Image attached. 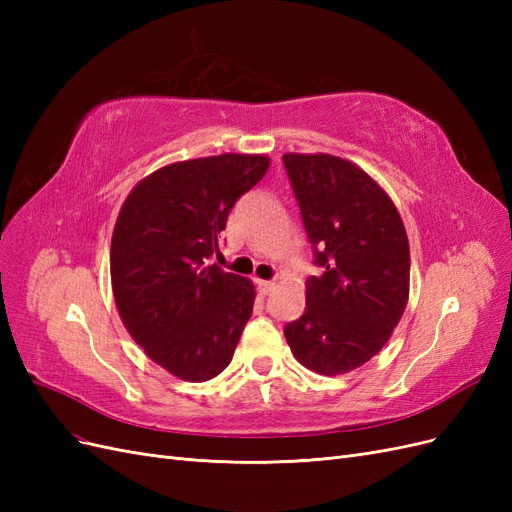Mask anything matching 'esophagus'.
I'll list each match as a JSON object with an SVG mask.
<instances>
[{"instance_id": "34e87169", "label": "esophagus", "mask_w": 512, "mask_h": 512, "mask_svg": "<svg viewBox=\"0 0 512 512\" xmlns=\"http://www.w3.org/2000/svg\"><path fill=\"white\" fill-rule=\"evenodd\" d=\"M256 286H258V292L262 294V297H265V294L273 292V288H275V282H267V280H256Z\"/></svg>"}]
</instances>
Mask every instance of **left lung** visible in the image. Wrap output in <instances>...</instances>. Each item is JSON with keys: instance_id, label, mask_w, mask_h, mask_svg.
Returning <instances> with one entry per match:
<instances>
[{"instance_id": "left-lung-1", "label": "left lung", "mask_w": 512, "mask_h": 512, "mask_svg": "<svg viewBox=\"0 0 512 512\" xmlns=\"http://www.w3.org/2000/svg\"><path fill=\"white\" fill-rule=\"evenodd\" d=\"M318 275L305 282V312L286 342L303 367L337 376L389 342L410 292L404 222L380 185L329 153H284Z\"/></svg>"}]
</instances>
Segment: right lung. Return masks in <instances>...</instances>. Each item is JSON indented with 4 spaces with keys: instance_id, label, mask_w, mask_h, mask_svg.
Returning <instances> with one entry per match:
<instances>
[{
    "instance_id": "right-lung-1",
    "label": "right lung",
    "mask_w": 512,
    "mask_h": 512,
    "mask_svg": "<svg viewBox=\"0 0 512 512\" xmlns=\"http://www.w3.org/2000/svg\"><path fill=\"white\" fill-rule=\"evenodd\" d=\"M269 164L245 153L168 164L136 183L119 211L111 241L119 316L149 359L181 380L222 374L252 316L254 284L209 260L230 209Z\"/></svg>"
}]
</instances>
